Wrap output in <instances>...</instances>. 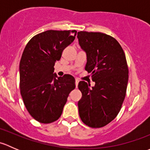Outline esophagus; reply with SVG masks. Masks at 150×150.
Segmentation results:
<instances>
[{"label":"esophagus","mask_w":150,"mask_h":150,"mask_svg":"<svg viewBox=\"0 0 150 150\" xmlns=\"http://www.w3.org/2000/svg\"><path fill=\"white\" fill-rule=\"evenodd\" d=\"M78 83H79V81H78V79H75V87H78Z\"/></svg>","instance_id":"1"}]
</instances>
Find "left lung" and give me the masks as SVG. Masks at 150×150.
I'll list each match as a JSON object with an SVG mask.
<instances>
[{
	"label": "left lung",
	"mask_w": 150,
	"mask_h": 150,
	"mask_svg": "<svg viewBox=\"0 0 150 150\" xmlns=\"http://www.w3.org/2000/svg\"><path fill=\"white\" fill-rule=\"evenodd\" d=\"M78 38L87 57L85 69L95 82L91 88L85 81L78 83L82 93L79 115L88 126L101 128L115 118L125 99L128 81L125 53L114 38L104 33L81 31Z\"/></svg>",
	"instance_id": "left-lung-1"
}]
</instances>
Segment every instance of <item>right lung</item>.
Returning <instances> with one entry per match:
<instances>
[{
    "label": "right lung",
    "mask_w": 150,
    "mask_h": 150,
    "mask_svg": "<svg viewBox=\"0 0 150 150\" xmlns=\"http://www.w3.org/2000/svg\"><path fill=\"white\" fill-rule=\"evenodd\" d=\"M76 33V30H47L32 38L22 53L21 95L30 115L41 123L58 120L69 93L75 88L72 75L57 77L54 67Z\"/></svg>",
    "instance_id": "1"
}]
</instances>
